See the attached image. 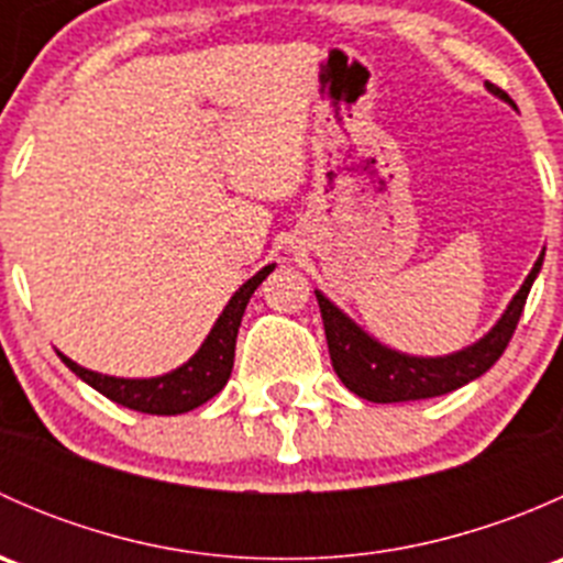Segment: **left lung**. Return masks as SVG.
<instances>
[{"label": "left lung", "mask_w": 563, "mask_h": 563, "mask_svg": "<svg viewBox=\"0 0 563 563\" xmlns=\"http://www.w3.org/2000/svg\"><path fill=\"white\" fill-rule=\"evenodd\" d=\"M485 87L487 92L496 95L498 100H504V103H509L518 111L515 100L504 89H498L496 84H485ZM542 261L544 250L533 261L523 286L509 299L501 318L479 340H474L465 349L441 356H417L389 349L387 343L373 338L365 327H360L327 294H321L316 288V299L318 308H321L323 332H327V345L334 373H338L340 382L354 391V395L365 397L371 402L424 400V397L446 395V391L460 389L463 384L474 382V378H479L482 373H487L496 365L498 356L504 354V349L512 340L515 327H518L520 313L526 308L528 291H531L533 280H537L539 269H542Z\"/></svg>", "instance_id": "8db88e82"}]
</instances>
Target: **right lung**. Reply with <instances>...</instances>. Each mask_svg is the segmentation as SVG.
Listing matches in <instances>:
<instances>
[{
	"label": "right lung",
	"mask_w": 563,
	"mask_h": 563,
	"mask_svg": "<svg viewBox=\"0 0 563 563\" xmlns=\"http://www.w3.org/2000/svg\"><path fill=\"white\" fill-rule=\"evenodd\" d=\"M272 269H275V264H266L264 269H258L250 280L242 283L234 291V297L229 299V305L223 308V313L218 316V321L212 323V329H209V334L203 338V343L198 345L196 354H192L185 365L174 367V371L163 373V376H106V373L81 367L78 362H73L70 356L62 354V351H56V354H59V360L65 362L84 384H89V387L98 389L100 395L119 402V406L133 408V411L141 413H157V417H174V413L192 411V408L203 406L209 397H214L225 384H229L231 367H234V349L242 316H245V308L250 297L255 294V288L266 280V275H269Z\"/></svg>",
	"instance_id": "add662e5"
}]
</instances>
